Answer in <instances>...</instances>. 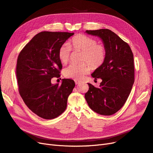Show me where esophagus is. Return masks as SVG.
<instances>
[{"mask_svg":"<svg viewBox=\"0 0 153 153\" xmlns=\"http://www.w3.org/2000/svg\"><path fill=\"white\" fill-rule=\"evenodd\" d=\"M74 81H75V83H76V85L80 84L81 82V81H78V80H74Z\"/></svg>","mask_w":153,"mask_h":153,"instance_id":"esophagus-1","label":"esophagus"}]
</instances>
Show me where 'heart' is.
I'll list each match as a JSON object with an SVG mask.
<instances>
[{"label": "heart", "mask_w": 153, "mask_h": 153, "mask_svg": "<svg viewBox=\"0 0 153 153\" xmlns=\"http://www.w3.org/2000/svg\"><path fill=\"white\" fill-rule=\"evenodd\" d=\"M71 48L74 50L82 51L80 63H73L63 70L64 76L67 78L76 80L81 79L90 71L91 67L96 68L102 65L106 56V48L98 44L95 38L85 34H79L73 37L70 45L63 43L59 47L58 55L59 59L63 64H66L70 59Z\"/></svg>", "instance_id": "heart-1"}]
</instances>
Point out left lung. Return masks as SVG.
<instances>
[{
  "label": "left lung",
  "mask_w": 153,
  "mask_h": 153,
  "mask_svg": "<svg viewBox=\"0 0 153 153\" xmlns=\"http://www.w3.org/2000/svg\"><path fill=\"white\" fill-rule=\"evenodd\" d=\"M86 33L101 39L106 56L103 64L91 74L95 80L101 78L99 88L88 83L85 94L90 108L102 115H111L123 107L134 81L133 54L129 45L108 29L87 30Z\"/></svg>",
  "instance_id": "1"
}]
</instances>
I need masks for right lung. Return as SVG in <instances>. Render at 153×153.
<instances>
[{
    "instance_id": "right-lung-1",
    "label": "right lung",
    "mask_w": 153,
    "mask_h": 153,
    "mask_svg": "<svg viewBox=\"0 0 153 153\" xmlns=\"http://www.w3.org/2000/svg\"><path fill=\"white\" fill-rule=\"evenodd\" d=\"M74 33L43 31L25 45L17 59L16 76L21 97L29 109L44 119H52L66 110L67 99L75 86L72 79L52 85L60 77L62 64L58 52Z\"/></svg>"
}]
</instances>
